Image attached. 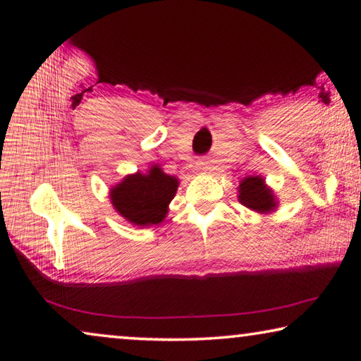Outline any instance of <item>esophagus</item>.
Instances as JSON below:
<instances>
[{
  "instance_id": "obj_1",
  "label": "esophagus",
  "mask_w": 361,
  "mask_h": 361,
  "mask_svg": "<svg viewBox=\"0 0 361 361\" xmlns=\"http://www.w3.org/2000/svg\"><path fill=\"white\" fill-rule=\"evenodd\" d=\"M197 170H199V172H202V173H209L212 170L210 162L205 161V159H200V161H197Z\"/></svg>"
}]
</instances>
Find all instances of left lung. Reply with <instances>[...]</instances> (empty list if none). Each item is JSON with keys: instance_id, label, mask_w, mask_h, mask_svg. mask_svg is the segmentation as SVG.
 <instances>
[{"instance_id": "8db88e82", "label": "left lung", "mask_w": 361, "mask_h": 361, "mask_svg": "<svg viewBox=\"0 0 361 361\" xmlns=\"http://www.w3.org/2000/svg\"><path fill=\"white\" fill-rule=\"evenodd\" d=\"M237 189H239L237 199L247 209L261 213V215H269V213L277 210V195L274 194L272 188L266 185V180L262 176H245L239 183V188Z\"/></svg>"}]
</instances>
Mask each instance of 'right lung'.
Instances as JSON below:
<instances>
[{
	"label": "right lung",
	"instance_id": "add662e5",
	"mask_svg": "<svg viewBox=\"0 0 361 361\" xmlns=\"http://www.w3.org/2000/svg\"><path fill=\"white\" fill-rule=\"evenodd\" d=\"M178 185L176 176L164 173L159 166H151L145 173L126 175L118 185L109 188V200L126 221L148 228L166 219Z\"/></svg>",
	"mask_w": 361,
	"mask_h": 361
}]
</instances>
